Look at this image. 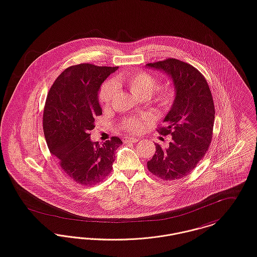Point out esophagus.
Returning a JSON list of instances; mask_svg holds the SVG:
<instances>
[{
  "instance_id": "1",
  "label": "esophagus",
  "mask_w": 257,
  "mask_h": 257,
  "mask_svg": "<svg viewBox=\"0 0 257 257\" xmlns=\"http://www.w3.org/2000/svg\"><path fill=\"white\" fill-rule=\"evenodd\" d=\"M140 140V138H135V137H134V138H125L124 141H125V142H128V141H131V142H138Z\"/></svg>"
}]
</instances>
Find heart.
<instances>
[{"label": "heart", "instance_id": "1", "mask_svg": "<svg viewBox=\"0 0 257 257\" xmlns=\"http://www.w3.org/2000/svg\"><path fill=\"white\" fill-rule=\"evenodd\" d=\"M122 80L127 85L132 93L139 97L141 96L149 97L157 85L156 77L147 72H135L133 74L124 76ZM116 84L117 82L108 81L101 87L100 93H99V100L102 105L108 106L111 104L116 92ZM175 99H176L175 88L167 84L158 89L157 93L154 97V102L157 104V106L161 110L168 111L173 106ZM149 117L147 116L127 117L121 122L120 127L127 133H139L142 130L144 122Z\"/></svg>", "mask_w": 257, "mask_h": 257}]
</instances>
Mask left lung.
Returning <instances> with one entry per match:
<instances>
[{"label": "left lung", "mask_w": 257, "mask_h": 257, "mask_svg": "<svg viewBox=\"0 0 257 257\" xmlns=\"http://www.w3.org/2000/svg\"><path fill=\"white\" fill-rule=\"evenodd\" d=\"M171 77L176 99L158 133L172 136L167 149L156 144V152L147 169L164 181L187 176L208 150L215 117L210 88L205 77L191 65L167 59L146 65Z\"/></svg>", "instance_id": "1"}]
</instances>
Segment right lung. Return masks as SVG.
Listing matches in <instances>:
<instances>
[{
  "mask_svg": "<svg viewBox=\"0 0 257 257\" xmlns=\"http://www.w3.org/2000/svg\"><path fill=\"white\" fill-rule=\"evenodd\" d=\"M117 67L91 64L71 66L55 80L47 95L43 131L48 148L62 170L75 183L92 186L112 171L117 137L99 144L90 140L95 118L102 115L98 94Z\"/></svg>",
  "mask_w": 257,
  "mask_h": 257,
  "instance_id": "1",
  "label": "right lung"
}]
</instances>
